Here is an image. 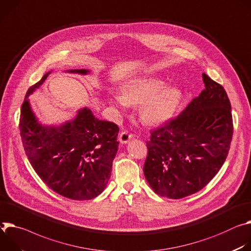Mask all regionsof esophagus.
<instances>
[{"instance_id":"1","label":"esophagus","mask_w":251,"mask_h":251,"mask_svg":"<svg viewBox=\"0 0 251 251\" xmlns=\"http://www.w3.org/2000/svg\"><path fill=\"white\" fill-rule=\"evenodd\" d=\"M119 138H120V143H121V144L126 145V144H127L130 140H132L133 135H132V134H129L127 131H123V132L120 133Z\"/></svg>"}]
</instances>
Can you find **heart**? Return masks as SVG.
<instances>
[{"instance_id": "1", "label": "heart", "mask_w": 251, "mask_h": 251, "mask_svg": "<svg viewBox=\"0 0 251 251\" xmlns=\"http://www.w3.org/2000/svg\"><path fill=\"white\" fill-rule=\"evenodd\" d=\"M107 101L123 109L138 104V116L146 125L156 126L173 118L182 100V91L154 76H137L126 81L123 94L108 93Z\"/></svg>"}]
</instances>
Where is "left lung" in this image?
I'll list each match as a JSON object with an SVG mask.
<instances>
[{
  "instance_id": "left-lung-1",
  "label": "left lung",
  "mask_w": 251,
  "mask_h": 251,
  "mask_svg": "<svg viewBox=\"0 0 251 251\" xmlns=\"http://www.w3.org/2000/svg\"><path fill=\"white\" fill-rule=\"evenodd\" d=\"M205 89L165 126L151 131L144 165L159 197L179 200L202 189L228 154L233 125L228 97L202 74Z\"/></svg>"
}]
</instances>
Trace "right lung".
<instances>
[{"label":"right lung","instance_id":"1","mask_svg":"<svg viewBox=\"0 0 251 251\" xmlns=\"http://www.w3.org/2000/svg\"><path fill=\"white\" fill-rule=\"evenodd\" d=\"M66 73L86 75L91 71L76 69ZM50 74L27 90L22 105L20 132L25 154L38 176L54 192L74 201L95 199L110 177L120 128L96 118L87 106L60 125H43L29 97Z\"/></svg>","mask_w":251,"mask_h":251}]
</instances>
